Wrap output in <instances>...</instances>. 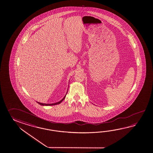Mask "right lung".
Masks as SVG:
<instances>
[{
  "mask_svg": "<svg viewBox=\"0 0 153 153\" xmlns=\"http://www.w3.org/2000/svg\"><path fill=\"white\" fill-rule=\"evenodd\" d=\"M65 97H64V98L62 99V100H61V101H60L59 102H56V103H51V104H49V103H40V102H38V103L39 104H40L41 105H42V106H52V105H58V104H59V103H61L62 102V101L63 100H64V99H65V97Z\"/></svg>",
  "mask_w": 153,
  "mask_h": 153,
  "instance_id": "add662e5",
  "label": "right lung"
}]
</instances>
